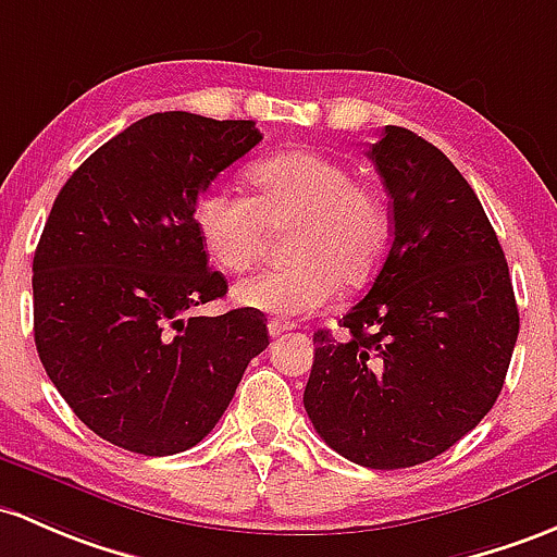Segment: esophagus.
I'll list each match as a JSON object with an SVG mask.
<instances>
[{
	"label": "esophagus",
	"mask_w": 557,
	"mask_h": 557,
	"mask_svg": "<svg viewBox=\"0 0 557 557\" xmlns=\"http://www.w3.org/2000/svg\"><path fill=\"white\" fill-rule=\"evenodd\" d=\"M292 329H295V324H292V321H286V319H271V321H268V334H271V337H281V334L292 332Z\"/></svg>",
	"instance_id": "1"
}]
</instances>
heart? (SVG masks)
<instances>
[{
  "instance_id": "heart-1",
  "label": "heart",
  "mask_w": 557,
  "mask_h": 557,
  "mask_svg": "<svg viewBox=\"0 0 557 557\" xmlns=\"http://www.w3.org/2000/svg\"><path fill=\"white\" fill-rule=\"evenodd\" d=\"M252 196L212 185L194 207L201 244L225 271H247L271 231L292 257L233 286V300L262 313L300 315L343 286L374 276L387 249V209L343 161L295 148L249 166Z\"/></svg>"
}]
</instances>
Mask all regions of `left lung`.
Listing matches in <instances>:
<instances>
[{
  "label": "left lung",
  "instance_id": "left-lung-1",
  "mask_svg": "<svg viewBox=\"0 0 557 557\" xmlns=\"http://www.w3.org/2000/svg\"><path fill=\"white\" fill-rule=\"evenodd\" d=\"M367 157L391 196V252L372 289L313 334L305 411L350 462L414 468L468 435L499 396L518 305L475 190L433 143L385 127Z\"/></svg>",
  "mask_w": 557,
  "mask_h": 557
}]
</instances>
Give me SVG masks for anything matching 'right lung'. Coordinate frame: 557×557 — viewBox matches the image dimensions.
I'll return each instance as SVG.
<instances>
[{
    "instance_id": "right-lung-1",
    "label": "right lung",
    "mask_w": 557,
    "mask_h": 557,
    "mask_svg": "<svg viewBox=\"0 0 557 557\" xmlns=\"http://www.w3.org/2000/svg\"><path fill=\"white\" fill-rule=\"evenodd\" d=\"M262 140L255 122L151 113L65 181L34 255V343L92 433L146 457L196 446L268 348L260 310L190 315L228 281L194 207Z\"/></svg>"
}]
</instances>
